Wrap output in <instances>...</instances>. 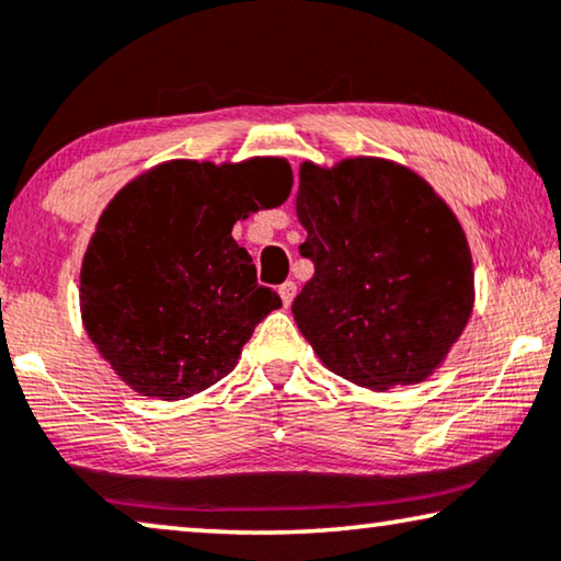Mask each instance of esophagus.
Returning <instances> with one entry per match:
<instances>
[{"label": "esophagus", "instance_id": "obj_1", "mask_svg": "<svg viewBox=\"0 0 561 561\" xmlns=\"http://www.w3.org/2000/svg\"><path fill=\"white\" fill-rule=\"evenodd\" d=\"M278 294H280V300H283V306H290L294 304V298H296V294H298V288H296V283L294 280H286L283 283V286L278 288Z\"/></svg>", "mask_w": 561, "mask_h": 561}]
</instances>
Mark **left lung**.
Instances as JSON below:
<instances>
[{
    "mask_svg": "<svg viewBox=\"0 0 561 561\" xmlns=\"http://www.w3.org/2000/svg\"><path fill=\"white\" fill-rule=\"evenodd\" d=\"M296 213L313 278L294 319L319 359L354 385H417L440 367L473 311V261L453 209L387 159L304 161Z\"/></svg>",
    "mask_w": 561,
    "mask_h": 561,
    "instance_id": "left-lung-1",
    "label": "left lung"
}]
</instances>
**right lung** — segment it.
Here are the masks:
<instances>
[{"instance_id":"obj_1","label":"right lung","mask_w":561,"mask_h":561,"mask_svg":"<svg viewBox=\"0 0 561 561\" xmlns=\"http://www.w3.org/2000/svg\"><path fill=\"white\" fill-rule=\"evenodd\" d=\"M290 182L283 159H174L108 202L80 267V316L134 392L174 402L213 387L280 308L232 225L283 205Z\"/></svg>"}]
</instances>
